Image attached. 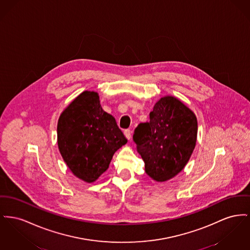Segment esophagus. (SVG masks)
Masks as SVG:
<instances>
[{"label":"esophagus","mask_w":250,"mask_h":250,"mask_svg":"<svg viewBox=\"0 0 250 250\" xmlns=\"http://www.w3.org/2000/svg\"><path fill=\"white\" fill-rule=\"evenodd\" d=\"M124 134H125V138H126L127 140H130V138H131V131H130L129 129L125 130Z\"/></svg>","instance_id":"esophagus-1"}]
</instances>
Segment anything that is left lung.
Returning a JSON list of instances; mask_svg holds the SVG:
<instances>
[{
  "instance_id": "left-lung-1",
  "label": "left lung",
  "mask_w": 250,
  "mask_h": 250,
  "mask_svg": "<svg viewBox=\"0 0 250 250\" xmlns=\"http://www.w3.org/2000/svg\"><path fill=\"white\" fill-rule=\"evenodd\" d=\"M150 121L140 124L133 135L146 173L163 182L180 173L196 144L197 120L191 109L174 96L155 104Z\"/></svg>"
}]
</instances>
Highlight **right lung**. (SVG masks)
<instances>
[{
  "instance_id": "obj_1",
  "label": "right lung",
  "mask_w": 250,
  "mask_h": 250,
  "mask_svg": "<svg viewBox=\"0 0 250 250\" xmlns=\"http://www.w3.org/2000/svg\"><path fill=\"white\" fill-rule=\"evenodd\" d=\"M126 143L95 91H83L59 116V152L74 176L85 182H94L106 171L114 153Z\"/></svg>"
}]
</instances>
